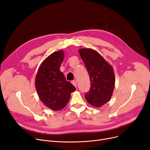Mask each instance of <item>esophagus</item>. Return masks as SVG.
I'll return each instance as SVG.
<instances>
[{"mask_svg":"<svg viewBox=\"0 0 150 150\" xmlns=\"http://www.w3.org/2000/svg\"><path fill=\"white\" fill-rule=\"evenodd\" d=\"M72 84L75 86V88H76V81H72Z\"/></svg>","mask_w":150,"mask_h":150,"instance_id":"34e87169","label":"esophagus"}]
</instances>
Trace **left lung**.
I'll list each match as a JSON object with an SVG mask.
<instances>
[{"mask_svg": "<svg viewBox=\"0 0 150 150\" xmlns=\"http://www.w3.org/2000/svg\"><path fill=\"white\" fill-rule=\"evenodd\" d=\"M80 56L89 75L90 91L85 98L94 107H100L111 99L115 86L112 67L97 51L91 49L79 50Z\"/></svg>", "mask_w": 150, "mask_h": 150, "instance_id": "1", "label": "left lung"}]
</instances>
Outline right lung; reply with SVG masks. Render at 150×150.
<instances>
[{
    "instance_id": "right-lung-1",
    "label": "right lung",
    "mask_w": 150,
    "mask_h": 150,
    "mask_svg": "<svg viewBox=\"0 0 150 150\" xmlns=\"http://www.w3.org/2000/svg\"><path fill=\"white\" fill-rule=\"evenodd\" d=\"M64 51L54 52L46 58L39 67L35 78L38 96L45 106L59 111L64 108L76 88L66 80L59 70Z\"/></svg>"
}]
</instances>
